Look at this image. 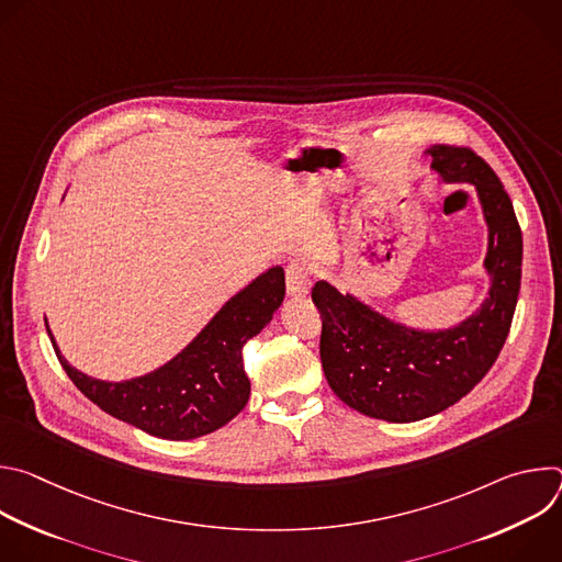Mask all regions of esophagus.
<instances>
[{"instance_id":"obj_1","label":"esophagus","mask_w":562,"mask_h":562,"mask_svg":"<svg viewBox=\"0 0 562 562\" xmlns=\"http://www.w3.org/2000/svg\"><path fill=\"white\" fill-rule=\"evenodd\" d=\"M308 269L304 262L295 260L286 267V293L293 295V297H300V295H306L308 291Z\"/></svg>"}]
</instances>
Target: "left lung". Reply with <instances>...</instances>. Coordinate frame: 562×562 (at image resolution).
I'll list each match as a JSON object with an SVG mask.
<instances>
[{"mask_svg":"<svg viewBox=\"0 0 562 562\" xmlns=\"http://www.w3.org/2000/svg\"><path fill=\"white\" fill-rule=\"evenodd\" d=\"M429 153L442 180L473 184L485 209L492 291L480 311L453 329L425 334L391 323L329 282L311 291L323 317L319 360L329 386L351 409L389 423L440 414L483 380L507 340L520 291L522 233L503 182L469 146L434 144Z\"/></svg>","mask_w":562,"mask_h":562,"instance_id":"obj_1","label":"left lung"}]
</instances>
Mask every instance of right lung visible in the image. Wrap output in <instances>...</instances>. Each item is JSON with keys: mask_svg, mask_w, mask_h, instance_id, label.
Segmentation results:
<instances>
[{"mask_svg": "<svg viewBox=\"0 0 562 562\" xmlns=\"http://www.w3.org/2000/svg\"><path fill=\"white\" fill-rule=\"evenodd\" d=\"M282 300L284 269L273 267L231 297L169 364L126 382L79 373L59 356L48 327L46 331L66 375L102 412L157 438L191 440L224 427L249 403L243 349L269 325Z\"/></svg>", "mask_w": 562, "mask_h": 562, "instance_id": "add662e5", "label": "right lung"}]
</instances>
